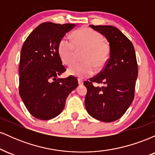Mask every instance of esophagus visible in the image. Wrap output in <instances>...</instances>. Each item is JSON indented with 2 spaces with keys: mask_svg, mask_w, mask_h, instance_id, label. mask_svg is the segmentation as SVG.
<instances>
[{
  "mask_svg": "<svg viewBox=\"0 0 155 155\" xmlns=\"http://www.w3.org/2000/svg\"><path fill=\"white\" fill-rule=\"evenodd\" d=\"M78 83H79V85H82L83 84H84L83 80H81V79H78Z\"/></svg>",
  "mask_w": 155,
  "mask_h": 155,
  "instance_id": "obj_1",
  "label": "esophagus"
}]
</instances>
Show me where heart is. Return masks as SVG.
Returning a JSON list of instances; mask_svg holds the SVG:
<instances>
[{"label":"heart","instance_id":"obj_1","mask_svg":"<svg viewBox=\"0 0 155 155\" xmlns=\"http://www.w3.org/2000/svg\"><path fill=\"white\" fill-rule=\"evenodd\" d=\"M74 40L69 36L61 39L58 52L62 61L71 65L76 60L78 50L86 49L82 60L84 62L75 63L68 69L70 75L79 79L91 76L97 68H103L110 56L109 48L104 43V38L99 32L90 28H82L74 33Z\"/></svg>","mask_w":155,"mask_h":155}]
</instances>
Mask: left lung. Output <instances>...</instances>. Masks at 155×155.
I'll return each mask as SVG.
<instances>
[{
    "instance_id": "left-lung-1",
    "label": "left lung",
    "mask_w": 155,
    "mask_h": 155,
    "mask_svg": "<svg viewBox=\"0 0 155 155\" xmlns=\"http://www.w3.org/2000/svg\"><path fill=\"white\" fill-rule=\"evenodd\" d=\"M104 35L109 43L110 58L97 76L84 81L87 89L85 107L90 116L111 122L125 113L134 98L138 64L132 42L118 28L111 25H90ZM93 82L104 87H94Z\"/></svg>"
}]
</instances>
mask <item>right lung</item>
Listing matches in <instances>:
<instances>
[{"instance_id": "obj_1", "label": "right lung", "mask_w": 155, "mask_h": 155, "mask_svg": "<svg viewBox=\"0 0 155 155\" xmlns=\"http://www.w3.org/2000/svg\"><path fill=\"white\" fill-rule=\"evenodd\" d=\"M75 26L44 22L23 44L19 67V95L28 111L38 120L58 116L68 96L78 87L74 76L58 78L65 71L58 46L65 33Z\"/></svg>"}]
</instances>
